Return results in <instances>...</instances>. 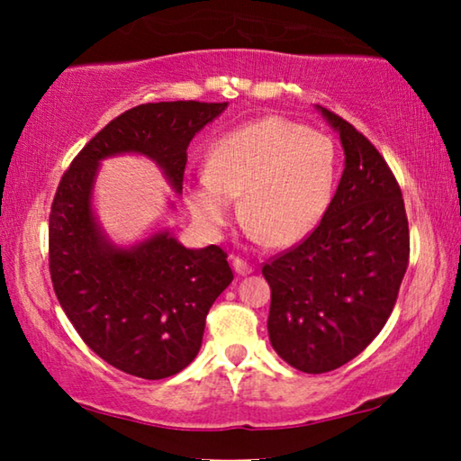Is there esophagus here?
<instances>
[{
	"label": "esophagus",
	"mask_w": 461,
	"mask_h": 461,
	"mask_svg": "<svg viewBox=\"0 0 461 461\" xmlns=\"http://www.w3.org/2000/svg\"><path fill=\"white\" fill-rule=\"evenodd\" d=\"M231 262H233V268H236V270L240 272V275H249V272L254 270L252 264L246 262L244 258H240V256H233Z\"/></svg>",
	"instance_id": "34e87169"
}]
</instances>
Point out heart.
I'll return each mask as SVG.
<instances>
[{"label": "heart", "instance_id": "obj_1", "mask_svg": "<svg viewBox=\"0 0 461 461\" xmlns=\"http://www.w3.org/2000/svg\"><path fill=\"white\" fill-rule=\"evenodd\" d=\"M338 152L330 136L280 115L244 123L213 144L207 173L191 183L186 201L194 220L220 233L241 212L256 238L294 246L330 207Z\"/></svg>", "mask_w": 461, "mask_h": 461}]
</instances>
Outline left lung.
I'll return each instance as SVG.
<instances>
[{"label": "left lung", "mask_w": 461, "mask_h": 461, "mask_svg": "<svg viewBox=\"0 0 461 461\" xmlns=\"http://www.w3.org/2000/svg\"><path fill=\"white\" fill-rule=\"evenodd\" d=\"M339 131L346 168L323 220L264 262L275 352L307 374L364 352L393 313L409 267V220L399 181L368 138L321 107Z\"/></svg>", "instance_id": "1"}]
</instances>
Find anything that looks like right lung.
Listing matches in <instances>:
<instances>
[{
  "instance_id": "add662e5",
  "label": "right lung",
  "mask_w": 461,
  "mask_h": 461,
  "mask_svg": "<svg viewBox=\"0 0 461 461\" xmlns=\"http://www.w3.org/2000/svg\"><path fill=\"white\" fill-rule=\"evenodd\" d=\"M228 104L160 101L128 109L97 131L60 176L49 220L54 293L81 339L101 360L131 376H175L199 354L209 309L233 272L220 246L186 249L168 231L120 249L91 213L101 158L140 152L183 191L186 146Z\"/></svg>"
}]
</instances>
